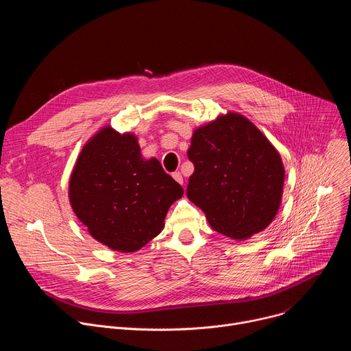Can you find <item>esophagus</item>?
Segmentation results:
<instances>
[{
  "label": "esophagus",
  "instance_id": "1",
  "mask_svg": "<svg viewBox=\"0 0 351 351\" xmlns=\"http://www.w3.org/2000/svg\"><path fill=\"white\" fill-rule=\"evenodd\" d=\"M172 176H173V179H175L178 183L183 184V176H182V173H180V172H175Z\"/></svg>",
  "mask_w": 351,
  "mask_h": 351
}]
</instances>
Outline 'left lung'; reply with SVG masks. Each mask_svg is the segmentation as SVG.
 <instances>
[{
    "label": "left lung",
    "mask_w": 351,
    "mask_h": 351,
    "mask_svg": "<svg viewBox=\"0 0 351 351\" xmlns=\"http://www.w3.org/2000/svg\"><path fill=\"white\" fill-rule=\"evenodd\" d=\"M187 157L194 165L187 197L214 230L243 240L274 221L285 168L276 148L247 118L230 112L195 129Z\"/></svg>",
    "instance_id": "left-lung-1"
}]
</instances>
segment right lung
Wrapping results in <instances>:
<instances>
[{
    "label": "right lung",
    "instance_id": "right-lung-1",
    "mask_svg": "<svg viewBox=\"0 0 351 351\" xmlns=\"http://www.w3.org/2000/svg\"><path fill=\"white\" fill-rule=\"evenodd\" d=\"M183 195L158 160H143L137 138L107 126L83 147L69 180L71 206L88 233L107 247L133 253L164 228Z\"/></svg>",
    "mask_w": 351,
    "mask_h": 351
}]
</instances>
